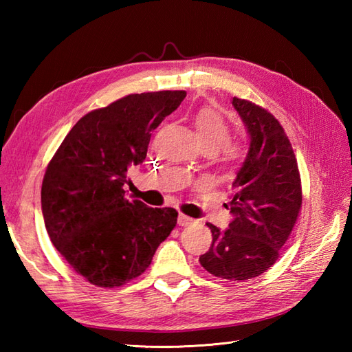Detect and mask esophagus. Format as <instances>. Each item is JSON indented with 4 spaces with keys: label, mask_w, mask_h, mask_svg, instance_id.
Masks as SVG:
<instances>
[{
    "label": "esophagus",
    "mask_w": 352,
    "mask_h": 352,
    "mask_svg": "<svg viewBox=\"0 0 352 352\" xmlns=\"http://www.w3.org/2000/svg\"><path fill=\"white\" fill-rule=\"evenodd\" d=\"M192 218H189V216H186V214H183V213H180L178 214V219H177V222H178V226L180 227H186V226H189V223H192Z\"/></svg>",
    "instance_id": "1"
}]
</instances>
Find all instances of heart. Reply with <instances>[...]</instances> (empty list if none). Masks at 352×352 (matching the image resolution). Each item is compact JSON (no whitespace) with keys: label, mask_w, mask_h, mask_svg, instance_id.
<instances>
[{"label":"heart","mask_w":352,"mask_h":352,"mask_svg":"<svg viewBox=\"0 0 352 352\" xmlns=\"http://www.w3.org/2000/svg\"><path fill=\"white\" fill-rule=\"evenodd\" d=\"M197 133L203 146H210L214 151L227 144L230 139V126L218 111L213 109H201L193 118ZM227 153L234 157L237 154L236 146H228Z\"/></svg>","instance_id":"1"}]
</instances>
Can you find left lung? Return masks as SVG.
Instances as JSON below:
<instances>
[{"label": "left lung", "instance_id": "obj_1", "mask_svg": "<svg viewBox=\"0 0 352 352\" xmlns=\"http://www.w3.org/2000/svg\"><path fill=\"white\" fill-rule=\"evenodd\" d=\"M231 102L250 146L226 204L233 221L227 230L207 223L213 241L199 263L218 278L243 281L261 275L278 258L300 213L302 193L294 149L280 122L254 102L236 96Z\"/></svg>", "mask_w": 352, "mask_h": 352}]
</instances>
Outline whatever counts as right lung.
Masks as SVG:
<instances>
[{
  "label": "right lung",
  "instance_id": "right-lung-1",
  "mask_svg": "<svg viewBox=\"0 0 352 352\" xmlns=\"http://www.w3.org/2000/svg\"><path fill=\"white\" fill-rule=\"evenodd\" d=\"M184 91L133 94L83 116L66 134L42 183L45 227L77 274L118 287L151 265L177 223V210L125 198L126 170L145 160L151 131Z\"/></svg>",
  "mask_w": 352,
  "mask_h": 352
}]
</instances>
